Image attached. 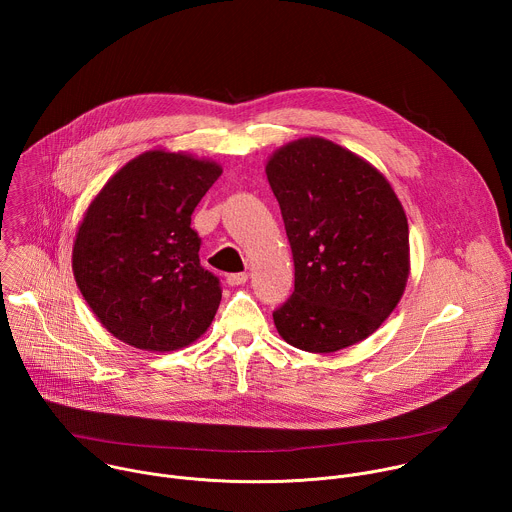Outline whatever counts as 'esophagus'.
<instances>
[{"mask_svg": "<svg viewBox=\"0 0 512 512\" xmlns=\"http://www.w3.org/2000/svg\"><path fill=\"white\" fill-rule=\"evenodd\" d=\"M247 279H249L247 273H229L227 275L229 285H243V283H247Z\"/></svg>", "mask_w": 512, "mask_h": 512, "instance_id": "34e87169", "label": "esophagus"}]
</instances>
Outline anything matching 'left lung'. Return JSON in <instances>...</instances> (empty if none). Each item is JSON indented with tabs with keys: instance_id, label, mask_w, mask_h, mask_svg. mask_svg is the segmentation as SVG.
<instances>
[{
	"instance_id": "obj_1",
	"label": "left lung",
	"mask_w": 512,
	"mask_h": 512,
	"mask_svg": "<svg viewBox=\"0 0 512 512\" xmlns=\"http://www.w3.org/2000/svg\"><path fill=\"white\" fill-rule=\"evenodd\" d=\"M294 255V294L273 312L300 350L336 352L371 336L409 277V227L387 178L342 145L302 137L265 166Z\"/></svg>"
}]
</instances>
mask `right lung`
Masks as SVG:
<instances>
[{"mask_svg": "<svg viewBox=\"0 0 512 512\" xmlns=\"http://www.w3.org/2000/svg\"><path fill=\"white\" fill-rule=\"evenodd\" d=\"M221 174L216 162L152 150L127 162L89 204L72 271L121 342L170 352L208 330L223 289L200 265L190 216Z\"/></svg>", "mask_w": 512, "mask_h": 512, "instance_id": "1", "label": "right lung"}]
</instances>
